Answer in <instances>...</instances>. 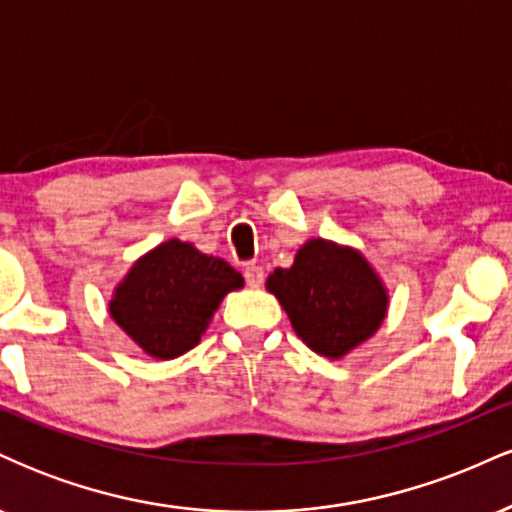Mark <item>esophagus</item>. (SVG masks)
Here are the masks:
<instances>
[{"mask_svg": "<svg viewBox=\"0 0 512 512\" xmlns=\"http://www.w3.org/2000/svg\"><path fill=\"white\" fill-rule=\"evenodd\" d=\"M243 274H245V281H248V286H252V289L262 286V281H264V269L262 267H257V264H248Z\"/></svg>", "mask_w": 512, "mask_h": 512, "instance_id": "obj_1", "label": "esophagus"}]
</instances>
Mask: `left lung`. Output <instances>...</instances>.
<instances>
[{"instance_id": "obj_1", "label": "left lung", "mask_w": 512, "mask_h": 512, "mask_svg": "<svg viewBox=\"0 0 512 512\" xmlns=\"http://www.w3.org/2000/svg\"><path fill=\"white\" fill-rule=\"evenodd\" d=\"M267 291L303 344L332 361L368 342L390 305L385 281L366 255L327 238L305 240L289 269L269 274Z\"/></svg>"}]
</instances>
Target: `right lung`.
<instances>
[{
	"instance_id": "obj_1",
	"label": "right lung",
	"mask_w": 512,
	"mask_h": 512,
	"mask_svg": "<svg viewBox=\"0 0 512 512\" xmlns=\"http://www.w3.org/2000/svg\"><path fill=\"white\" fill-rule=\"evenodd\" d=\"M243 284L226 260L170 238L134 260L108 313L144 354L170 361L195 349L223 298Z\"/></svg>"
}]
</instances>
